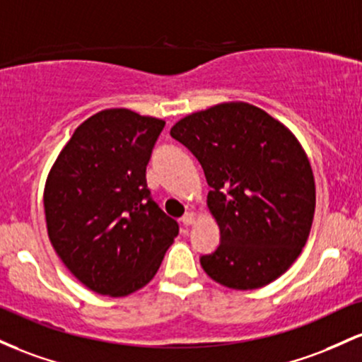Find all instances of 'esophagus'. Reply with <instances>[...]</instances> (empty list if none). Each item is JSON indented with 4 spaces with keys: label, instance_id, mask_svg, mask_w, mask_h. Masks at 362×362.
Returning a JSON list of instances; mask_svg holds the SVG:
<instances>
[{
    "label": "esophagus",
    "instance_id": "34e87169",
    "mask_svg": "<svg viewBox=\"0 0 362 362\" xmlns=\"http://www.w3.org/2000/svg\"><path fill=\"white\" fill-rule=\"evenodd\" d=\"M194 218H197V217H194V212H186L185 215H182L181 221H182V224H185V226H192L194 222Z\"/></svg>",
    "mask_w": 362,
    "mask_h": 362
}]
</instances>
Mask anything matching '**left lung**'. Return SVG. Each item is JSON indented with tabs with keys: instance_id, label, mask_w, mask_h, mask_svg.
<instances>
[{
	"instance_id": "1",
	"label": "left lung",
	"mask_w": 362,
	"mask_h": 362,
	"mask_svg": "<svg viewBox=\"0 0 362 362\" xmlns=\"http://www.w3.org/2000/svg\"><path fill=\"white\" fill-rule=\"evenodd\" d=\"M170 135L200 160L212 188L206 206L221 245L200 258L205 274L235 291L286 274L310 238L316 206L310 159L294 133L235 100L185 116Z\"/></svg>"
}]
</instances>
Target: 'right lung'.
<instances>
[{"label":"right lung","mask_w":362,"mask_h":362,"mask_svg":"<svg viewBox=\"0 0 362 362\" xmlns=\"http://www.w3.org/2000/svg\"><path fill=\"white\" fill-rule=\"evenodd\" d=\"M165 121L104 109L73 132L47 174V235L85 287L124 298L147 286L180 227L150 198L147 164Z\"/></svg>","instance_id":"add662e5"}]
</instances>
